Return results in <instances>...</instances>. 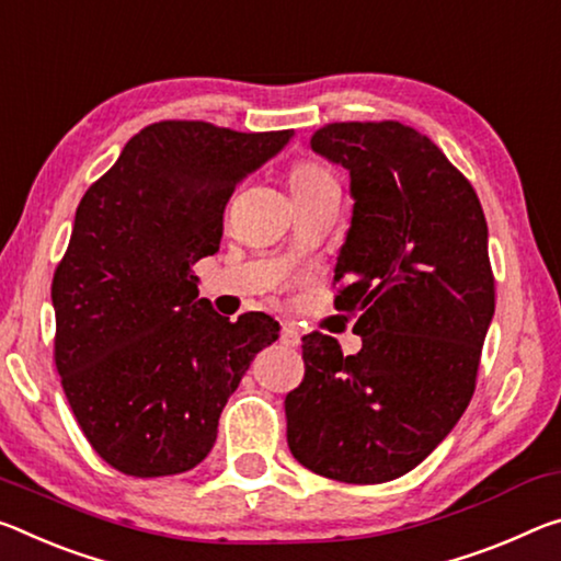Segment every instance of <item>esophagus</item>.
<instances>
[{
	"label": "esophagus",
	"mask_w": 561,
	"mask_h": 561,
	"mask_svg": "<svg viewBox=\"0 0 561 561\" xmlns=\"http://www.w3.org/2000/svg\"><path fill=\"white\" fill-rule=\"evenodd\" d=\"M279 342L284 346H297L299 344V332L291 324H282V332H279Z\"/></svg>",
	"instance_id": "1"
}]
</instances>
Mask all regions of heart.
I'll use <instances>...</instances> for the list:
<instances>
[{
	"mask_svg": "<svg viewBox=\"0 0 561 561\" xmlns=\"http://www.w3.org/2000/svg\"><path fill=\"white\" fill-rule=\"evenodd\" d=\"M332 182H334V176L317 162H299V164H295V169H291V174H289L291 194L317 190V186L332 184Z\"/></svg>",
	"mask_w": 561,
	"mask_h": 561,
	"instance_id": "1",
	"label": "heart"
}]
</instances>
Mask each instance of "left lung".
<instances>
[{
  "mask_svg": "<svg viewBox=\"0 0 561 561\" xmlns=\"http://www.w3.org/2000/svg\"><path fill=\"white\" fill-rule=\"evenodd\" d=\"M312 149L350 172L334 307L357 314L362 350L344 357L334 336L301 340L287 442L314 474L381 484L422 465L474 394L494 317L486 219L472 184L404 124H327Z\"/></svg>",
  "mask_w": 561,
  "mask_h": 561,
  "instance_id": "left-lung-1",
  "label": "left lung"
}]
</instances>
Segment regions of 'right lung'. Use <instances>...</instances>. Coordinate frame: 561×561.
I'll list each match as a JSON object with an SVG mask.
<instances>
[{"label": "right lung", "instance_id": "add662e5", "mask_svg": "<svg viewBox=\"0 0 561 561\" xmlns=\"http://www.w3.org/2000/svg\"><path fill=\"white\" fill-rule=\"evenodd\" d=\"M295 131L157 122L79 202L51 282L55 362L84 437L129 477L182 474L217 442L219 414L279 322H229L199 299L237 184Z\"/></svg>", "mask_w": 561, "mask_h": 561}]
</instances>
